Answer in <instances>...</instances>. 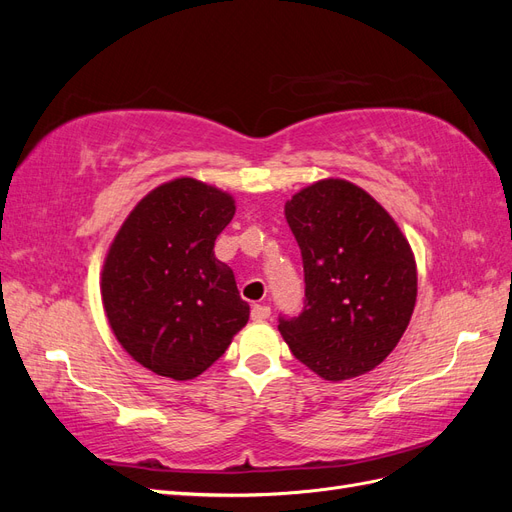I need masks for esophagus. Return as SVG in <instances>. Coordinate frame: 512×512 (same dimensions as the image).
<instances>
[{"label": "esophagus", "instance_id": "34e87169", "mask_svg": "<svg viewBox=\"0 0 512 512\" xmlns=\"http://www.w3.org/2000/svg\"><path fill=\"white\" fill-rule=\"evenodd\" d=\"M267 318H271V307L269 305H260V303L252 305V320L260 322V320H267Z\"/></svg>", "mask_w": 512, "mask_h": 512}]
</instances>
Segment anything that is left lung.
<instances>
[{
    "instance_id": "left-lung-1",
    "label": "left lung",
    "mask_w": 512,
    "mask_h": 512,
    "mask_svg": "<svg viewBox=\"0 0 512 512\" xmlns=\"http://www.w3.org/2000/svg\"><path fill=\"white\" fill-rule=\"evenodd\" d=\"M299 243L305 299L280 316L294 359L324 380L380 365L404 335L416 303L410 243L374 198L344 179H324L286 203Z\"/></svg>"
}]
</instances>
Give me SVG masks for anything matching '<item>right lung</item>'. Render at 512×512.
Segmentation results:
<instances>
[{"instance_id": "right-lung-1", "label": "right lung", "mask_w": 512, "mask_h": 512, "mask_svg": "<svg viewBox=\"0 0 512 512\" xmlns=\"http://www.w3.org/2000/svg\"><path fill=\"white\" fill-rule=\"evenodd\" d=\"M235 200L196 179H175L134 207L108 250L102 301L136 363L173 380L209 369L250 318L235 273L213 254Z\"/></svg>"}]
</instances>
